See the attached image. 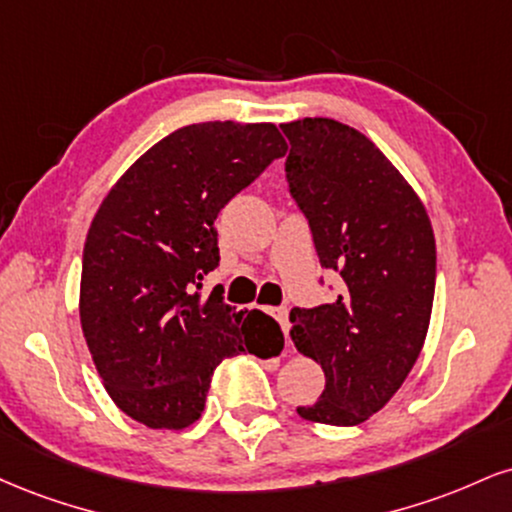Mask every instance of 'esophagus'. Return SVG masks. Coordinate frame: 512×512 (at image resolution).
Wrapping results in <instances>:
<instances>
[{"mask_svg": "<svg viewBox=\"0 0 512 512\" xmlns=\"http://www.w3.org/2000/svg\"><path fill=\"white\" fill-rule=\"evenodd\" d=\"M269 312H272V317L281 324L283 334H288V310H286V307H272Z\"/></svg>", "mask_w": 512, "mask_h": 512, "instance_id": "34e87169", "label": "esophagus"}]
</instances>
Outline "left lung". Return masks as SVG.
Listing matches in <instances>:
<instances>
[{
    "instance_id": "8db88e82",
    "label": "left lung",
    "mask_w": 512,
    "mask_h": 512,
    "mask_svg": "<svg viewBox=\"0 0 512 512\" xmlns=\"http://www.w3.org/2000/svg\"><path fill=\"white\" fill-rule=\"evenodd\" d=\"M288 186L310 219L319 262L341 274L334 303L291 312L300 355L324 369L303 420L362 424L400 389L427 338L436 243L420 195L367 135L334 119L281 123Z\"/></svg>"
}]
</instances>
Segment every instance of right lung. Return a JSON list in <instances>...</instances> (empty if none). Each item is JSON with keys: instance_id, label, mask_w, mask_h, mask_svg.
Masks as SVG:
<instances>
[{"instance_id": "1", "label": "right lung", "mask_w": 512, "mask_h": 512, "mask_svg": "<svg viewBox=\"0 0 512 512\" xmlns=\"http://www.w3.org/2000/svg\"><path fill=\"white\" fill-rule=\"evenodd\" d=\"M286 150L274 123H190L135 159L97 207L80 326L109 398L135 422L190 427L224 357H269L283 343L272 317L200 288L219 264L221 207Z\"/></svg>"}]
</instances>
